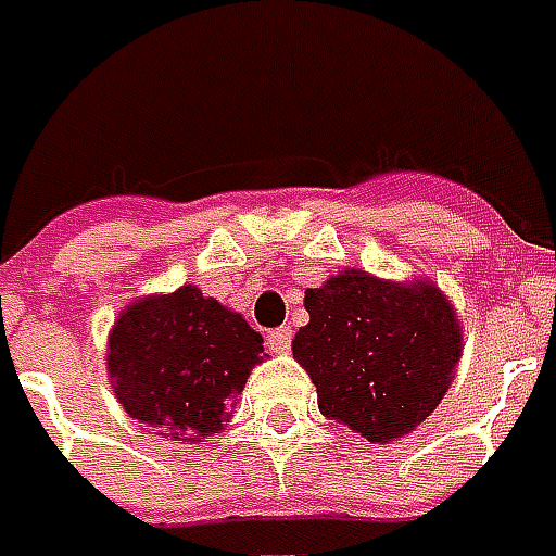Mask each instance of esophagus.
<instances>
[{
  "mask_svg": "<svg viewBox=\"0 0 556 556\" xmlns=\"http://www.w3.org/2000/svg\"><path fill=\"white\" fill-rule=\"evenodd\" d=\"M290 342H293V331L290 328H275L266 337V345H269V352L273 354H287L290 352Z\"/></svg>",
  "mask_w": 556,
  "mask_h": 556,
  "instance_id": "esophagus-1",
  "label": "esophagus"
}]
</instances>
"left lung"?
Instances as JSON below:
<instances>
[{"mask_svg":"<svg viewBox=\"0 0 556 556\" xmlns=\"http://www.w3.org/2000/svg\"><path fill=\"white\" fill-rule=\"evenodd\" d=\"M304 311L311 323L295 331L293 357L325 419L383 445L440 407L463 354V325L437 283L342 269L304 293Z\"/></svg>","mask_w":556,"mask_h":556,"instance_id":"obj_1","label":"left lung"}]
</instances>
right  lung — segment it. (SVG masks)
Listing matches in <instances>:
<instances>
[{"mask_svg": "<svg viewBox=\"0 0 556 556\" xmlns=\"http://www.w3.org/2000/svg\"><path fill=\"white\" fill-rule=\"evenodd\" d=\"M257 363L261 333L195 283L125 304L104 354L125 413L140 428L190 445L228 428Z\"/></svg>", "mask_w": 556, "mask_h": 556, "instance_id": "add662e5", "label": "right lung"}]
</instances>
